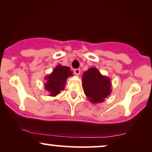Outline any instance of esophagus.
Instances as JSON below:
<instances>
[{
	"label": "esophagus",
	"instance_id": "esophagus-1",
	"mask_svg": "<svg viewBox=\"0 0 152 152\" xmlns=\"http://www.w3.org/2000/svg\"><path fill=\"white\" fill-rule=\"evenodd\" d=\"M74 74L76 75V76H78V75L80 74V73H81V70H80L79 69H74Z\"/></svg>",
	"mask_w": 152,
	"mask_h": 152
}]
</instances>
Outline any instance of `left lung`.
Instances as JSON below:
<instances>
[{
    "label": "left lung",
    "instance_id": "obj_1",
    "mask_svg": "<svg viewBox=\"0 0 152 152\" xmlns=\"http://www.w3.org/2000/svg\"><path fill=\"white\" fill-rule=\"evenodd\" d=\"M111 82L109 77L101 74L96 68H90L82 77V87L91 103H102L111 92Z\"/></svg>",
    "mask_w": 152,
    "mask_h": 152
}]
</instances>
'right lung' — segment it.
Masks as SVG:
<instances>
[{"mask_svg": "<svg viewBox=\"0 0 152 152\" xmlns=\"http://www.w3.org/2000/svg\"><path fill=\"white\" fill-rule=\"evenodd\" d=\"M72 76L70 68L59 64L53 69L51 74L45 77L46 81L44 84L45 89L49 92L50 96H55L60 93L61 91L64 90L67 78Z\"/></svg>", "mask_w": 152, "mask_h": 152, "instance_id": "1", "label": "right lung"}]
</instances>
